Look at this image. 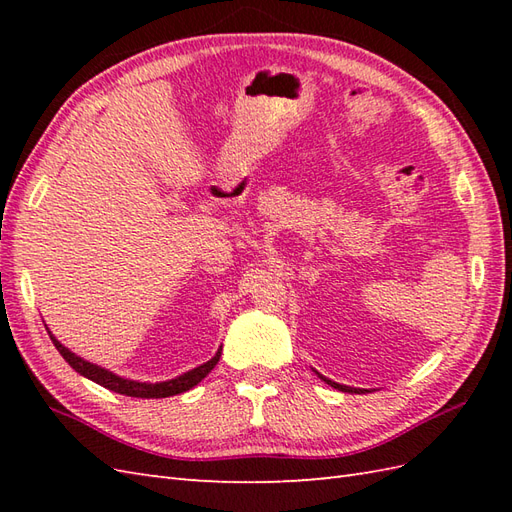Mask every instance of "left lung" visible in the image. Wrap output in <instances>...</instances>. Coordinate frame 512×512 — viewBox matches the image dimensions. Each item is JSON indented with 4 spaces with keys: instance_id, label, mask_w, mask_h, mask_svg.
<instances>
[{
    "instance_id": "1",
    "label": "left lung",
    "mask_w": 512,
    "mask_h": 512,
    "mask_svg": "<svg viewBox=\"0 0 512 512\" xmlns=\"http://www.w3.org/2000/svg\"><path fill=\"white\" fill-rule=\"evenodd\" d=\"M321 378H323V376H321ZM323 380H325V383H328V385H332L334 389H339V391H354V394L358 391V389H354V387H345V385H339V383H332L330 378H323Z\"/></svg>"
}]
</instances>
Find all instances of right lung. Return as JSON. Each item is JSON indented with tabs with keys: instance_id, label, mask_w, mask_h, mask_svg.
Masks as SVG:
<instances>
[{
	"instance_id": "1",
	"label": "right lung",
	"mask_w": 512,
	"mask_h": 512,
	"mask_svg": "<svg viewBox=\"0 0 512 512\" xmlns=\"http://www.w3.org/2000/svg\"><path fill=\"white\" fill-rule=\"evenodd\" d=\"M50 339L57 347L59 354L65 358V363H68L74 372H79L81 376L94 380V383L103 385L105 389H112L116 394H123V396H134V398H167V396H176L182 394V391H189L191 387H195L200 383V380L211 372V369L220 361V354L222 350H217V354L211 358V361H206L204 365L191 369V372L182 374L173 380H165V383H138V380H127L116 376L112 372H107V369L99 367V365H92L88 361H83L81 356L72 354L68 347H63L54 336L50 334Z\"/></svg>"
}]
</instances>
